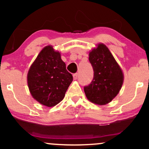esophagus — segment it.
Instances as JSON below:
<instances>
[{
	"label": "esophagus",
	"instance_id": "esophagus-1",
	"mask_svg": "<svg viewBox=\"0 0 149 149\" xmlns=\"http://www.w3.org/2000/svg\"><path fill=\"white\" fill-rule=\"evenodd\" d=\"M73 76V79H74V80H77V78H78V73H75L72 75Z\"/></svg>",
	"mask_w": 149,
	"mask_h": 149
}]
</instances>
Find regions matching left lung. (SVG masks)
<instances>
[{
	"label": "left lung",
	"mask_w": 149,
	"mask_h": 149,
	"mask_svg": "<svg viewBox=\"0 0 149 149\" xmlns=\"http://www.w3.org/2000/svg\"><path fill=\"white\" fill-rule=\"evenodd\" d=\"M93 78L84 87L87 98L99 105L107 104L118 94L123 82V74L119 64L107 47L99 44L89 53Z\"/></svg>",
	"instance_id": "1"
}]
</instances>
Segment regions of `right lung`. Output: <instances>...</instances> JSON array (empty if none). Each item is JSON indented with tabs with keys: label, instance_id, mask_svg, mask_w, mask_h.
<instances>
[{
	"label": "right lung",
	"instance_id": "1",
	"mask_svg": "<svg viewBox=\"0 0 149 149\" xmlns=\"http://www.w3.org/2000/svg\"><path fill=\"white\" fill-rule=\"evenodd\" d=\"M28 88L38 102L52 107L61 102L73 80L60 54L52 46L42 49L28 73Z\"/></svg>",
	"mask_w": 149,
	"mask_h": 149
}]
</instances>
